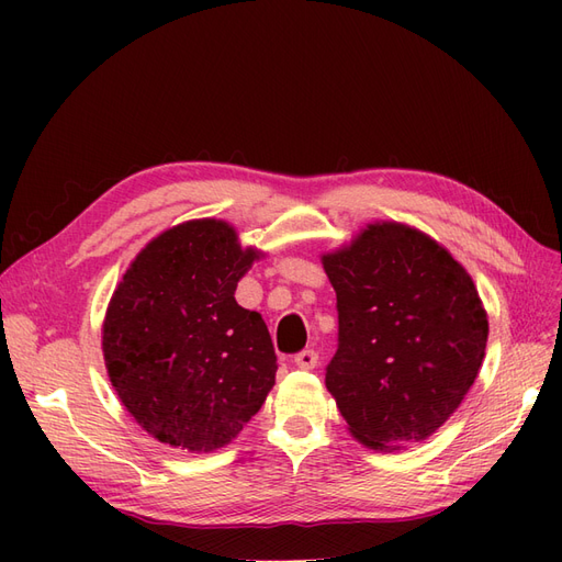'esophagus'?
<instances>
[{"instance_id": "34e87169", "label": "esophagus", "mask_w": 562, "mask_h": 562, "mask_svg": "<svg viewBox=\"0 0 562 562\" xmlns=\"http://www.w3.org/2000/svg\"><path fill=\"white\" fill-rule=\"evenodd\" d=\"M316 363H318V353L314 349H302L295 356V366L302 370H312V368H316Z\"/></svg>"}]
</instances>
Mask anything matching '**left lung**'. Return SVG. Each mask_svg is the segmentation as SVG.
Listing matches in <instances>:
<instances>
[{
    "instance_id": "8db88e82",
    "label": "left lung",
    "mask_w": 562,
    "mask_h": 562,
    "mask_svg": "<svg viewBox=\"0 0 562 562\" xmlns=\"http://www.w3.org/2000/svg\"><path fill=\"white\" fill-rule=\"evenodd\" d=\"M337 295L326 386L372 450L431 436L462 403L485 356L487 316L452 255L398 223L368 225L323 255Z\"/></svg>"
}]
</instances>
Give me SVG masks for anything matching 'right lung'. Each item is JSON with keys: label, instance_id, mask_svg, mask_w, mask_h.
Instances as JSON below:
<instances>
[{"label": "right lung", "instance_id": "add662e5", "mask_svg": "<svg viewBox=\"0 0 562 562\" xmlns=\"http://www.w3.org/2000/svg\"><path fill=\"white\" fill-rule=\"evenodd\" d=\"M258 252L220 220L164 232L133 260L103 328L110 382L140 427L173 448H223L274 386L277 353L236 283Z\"/></svg>", "mask_w": 562, "mask_h": 562}]
</instances>
